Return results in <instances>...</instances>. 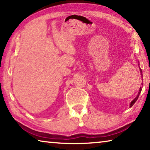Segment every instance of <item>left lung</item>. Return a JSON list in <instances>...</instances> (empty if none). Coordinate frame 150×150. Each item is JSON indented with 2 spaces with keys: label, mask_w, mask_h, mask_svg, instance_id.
Instances as JSON below:
<instances>
[{
  "label": "left lung",
  "mask_w": 150,
  "mask_h": 150,
  "mask_svg": "<svg viewBox=\"0 0 150 150\" xmlns=\"http://www.w3.org/2000/svg\"><path fill=\"white\" fill-rule=\"evenodd\" d=\"M139 65V64H138ZM139 71H140V73H141V75H142V69H139ZM142 85H143V84H142ZM142 87H140V88H139V92H138V95H137V96H136V97L135 98H134V99L132 100V102L130 103V107H132V106L133 105H134V103H135L136 102V100H138V97H139V94H140V93H141V91H142Z\"/></svg>",
  "instance_id": "left-lung-1"
}]
</instances>
